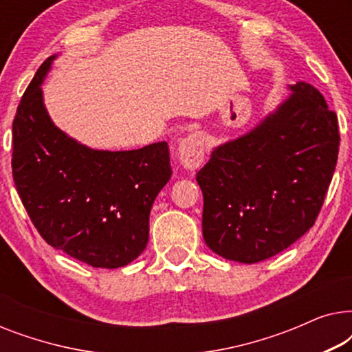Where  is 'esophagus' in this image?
I'll return each mask as SVG.
<instances>
[{
	"mask_svg": "<svg viewBox=\"0 0 352 352\" xmlns=\"http://www.w3.org/2000/svg\"><path fill=\"white\" fill-rule=\"evenodd\" d=\"M177 157L187 170H195L204 163V134L195 131L186 136L177 146Z\"/></svg>",
	"mask_w": 352,
	"mask_h": 352,
	"instance_id": "obj_1",
	"label": "esophagus"
}]
</instances>
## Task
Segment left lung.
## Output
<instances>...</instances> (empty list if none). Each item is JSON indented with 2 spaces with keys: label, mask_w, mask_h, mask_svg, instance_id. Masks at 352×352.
<instances>
[{
  "label": "left lung",
  "mask_w": 352,
  "mask_h": 352,
  "mask_svg": "<svg viewBox=\"0 0 352 352\" xmlns=\"http://www.w3.org/2000/svg\"><path fill=\"white\" fill-rule=\"evenodd\" d=\"M292 96L252 133L214 148L197 173L204 239L216 254L253 264L295 243L324 205L338 160V118L314 86Z\"/></svg>",
  "instance_id": "left-lung-1"
}]
</instances>
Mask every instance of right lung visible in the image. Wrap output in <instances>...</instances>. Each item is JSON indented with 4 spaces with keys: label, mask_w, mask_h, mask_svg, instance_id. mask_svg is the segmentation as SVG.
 Returning <instances> with one entry per match:
<instances>
[{
    "label": "right lung",
    "mask_w": 352,
    "mask_h": 352,
    "mask_svg": "<svg viewBox=\"0 0 352 352\" xmlns=\"http://www.w3.org/2000/svg\"><path fill=\"white\" fill-rule=\"evenodd\" d=\"M40 65L12 122V177L51 247L93 267L126 266L148 242L153 200L171 177L165 141L138 151H93L67 138L43 105Z\"/></svg>",
    "instance_id": "1"
}]
</instances>
